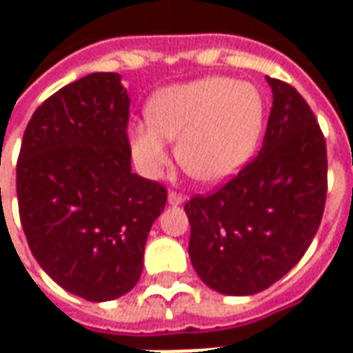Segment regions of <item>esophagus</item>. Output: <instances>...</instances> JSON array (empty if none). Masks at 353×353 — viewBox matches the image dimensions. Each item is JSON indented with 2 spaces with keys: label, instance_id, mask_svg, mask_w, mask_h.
<instances>
[{
  "label": "esophagus",
  "instance_id": "34e87169",
  "mask_svg": "<svg viewBox=\"0 0 353 353\" xmlns=\"http://www.w3.org/2000/svg\"><path fill=\"white\" fill-rule=\"evenodd\" d=\"M185 202V196L183 194H179V192H170L168 194V204H172V206H179V204H183Z\"/></svg>",
  "mask_w": 353,
  "mask_h": 353
}]
</instances>
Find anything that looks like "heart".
Returning a JSON list of instances; mask_svg holds the SVG:
<instances>
[{
  "label": "heart",
  "instance_id": "b5f03b06",
  "mask_svg": "<svg viewBox=\"0 0 353 353\" xmlns=\"http://www.w3.org/2000/svg\"><path fill=\"white\" fill-rule=\"evenodd\" d=\"M149 123L130 126V147L145 176L168 166V139L191 176L208 183L229 179L252 159L265 126L259 88L232 77H206L157 92L147 105Z\"/></svg>",
  "mask_w": 353,
  "mask_h": 353
}]
</instances>
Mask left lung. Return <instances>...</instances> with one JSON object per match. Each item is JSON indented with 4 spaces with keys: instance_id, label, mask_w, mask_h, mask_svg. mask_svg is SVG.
<instances>
[{
    "instance_id": "8db88e82",
    "label": "left lung",
    "mask_w": 353,
    "mask_h": 353,
    "mask_svg": "<svg viewBox=\"0 0 353 353\" xmlns=\"http://www.w3.org/2000/svg\"><path fill=\"white\" fill-rule=\"evenodd\" d=\"M266 81L272 109L259 154L221 189L185 204L192 266L223 295H253L283 278L312 244L325 208L318 121L291 85Z\"/></svg>"
}]
</instances>
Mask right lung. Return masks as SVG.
Listing matches in <instances>:
<instances>
[{
	"label": "right lung",
	"mask_w": 353,
	"mask_h": 353,
	"mask_svg": "<svg viewBox=\"0 0 353 353\" xmlns=\"http://www.w3.org/2000/svg\"><path fill=\"white\" fill-rule=\"evenodd\" d=\"M128 113L121 75L90 73L35 109L17 162L30 250L60 288L92 303L138 283L166 204L164 185L132 172Z\"/></svg>",
	"instance_id": "add662e5"
}]
</instances>
